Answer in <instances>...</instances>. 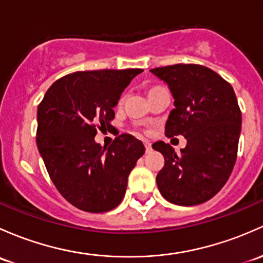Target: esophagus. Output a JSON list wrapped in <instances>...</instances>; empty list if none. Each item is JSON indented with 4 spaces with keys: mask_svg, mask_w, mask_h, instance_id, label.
<instances>
[{
    "mask_svg": "<svg viewBox=\"0 0 263 263\" xmlns=\"http://www.w3.org/2000/svg\"><path fill=\"white\" fill-rule=\"evenodd\" d=\"M143 145H145L146 151H147V153H150V151H151V143L148 142V141H145V142H143Z\"/></svg>",
    "mask_w": 263,
    "mask_h": 263,
    "instance_id": "1",
    "label": "esophagus"
}]
</instances>
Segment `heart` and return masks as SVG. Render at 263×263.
I'll use <instances>...</instances> for the list:
<instances>
[{
  "label": "heart",
  "instance_id": "heart-1",
  "mask_svg": "<svg viewBox=\"0 0 263 263\" xmlns=\"http://www.w3.org/2000/svg\"><path fill=\"white\" fill-rule=\"evenodd\" d=\"M165 88H162V87H151V88H148V90H147V96H148V98H151V97H154V96H156V95H159V93H161V92H165ZM123 101V98L121 99V102Z\"/></svg>",
  "mask_w": 263,
  "mask_h": 263
}]
</instances>
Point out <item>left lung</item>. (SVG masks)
<instances>
[{
  "instance_id": "left-lung-1",
  "label": "left lung",
  "mask_w": 263,
  "mask_h": 263,
  "mask_svg": "<svg viewBox=\"0 0 263 263\" xmlns=\"http://www.w3.org/2000/svg\"><path fill=\"white\" fill-rule=\"evenodd\" d=\"M150 71L174 98L165 135L186 139L180 153L164 141L153 145L165 159L157 187L170 203L198 205L214 197L233 170L242 124L238 102L232 85L206 66L175 64Z\"/></svg>"
}]
</instances>
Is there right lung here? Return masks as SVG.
Wrapping results in <instances>:
<instances>
[{
	"mask_svg": "<svg viewBox=\"0 0 263 263\" xmlns=\"http://www.w3.org/2000/svg\"><path fill=\"white\" fill-rule=\"evenodd\" d=\"M142 69L77 71L58 79L37 107L36 143L60 194L84 212L115 209L145 146L131 135L112 145L96 142L97 129L109 128L124 88Z\"/></svg>",
	"mask_w": 263,
	"mask_h": 263,
	"instance_id": "1",
	"label": "right lung"
}]
</instances>
